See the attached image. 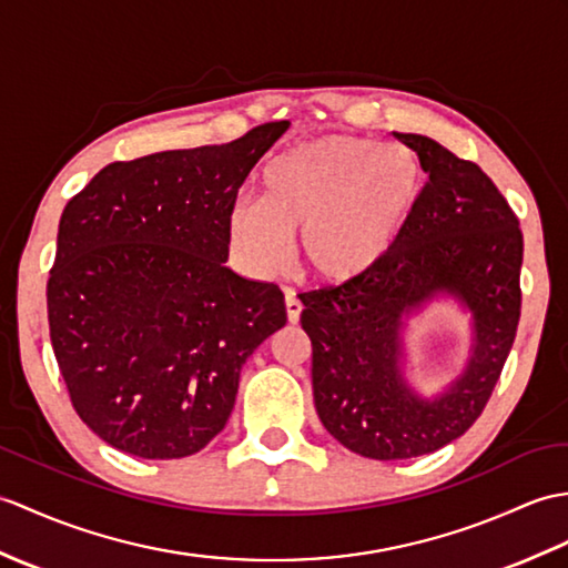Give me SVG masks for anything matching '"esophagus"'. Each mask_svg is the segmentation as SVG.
Segmentation results:
<instances>
[{
  "label": "esophagus",
  "instance_id": "esophagus-1",
  "mask_svg": "<svg viewBox=\"0 0 568 568\" xmlns=\"http://www.w3.org/2000/svg\"><path fill=\"white\" fill-rule=\"evenodd\" d=\"M285 314H287V322L290 324H297L300 322L302 302L295 295H285Z\"/></svg>",
  "mask_w": 568,
  "mask_h": 568
}]
</instances>
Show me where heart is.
I'll return each instance as SVG.
<instances>
[{
    "label": "heart",
    "mask_w": 568,
    "mask_h": 568,
    "mask_svg": "<svg viewBox=\"0 0 568 568\" xmlns=\"http://www.w3.org/2000/svg\"><path fill=\"white\" fill-rule=\"evenodd\" d=\"M420 193L414 152L328 135L275 156L263 171V197L232 205L230 240L246 268L273 275L300 234L302 268L320 283L346 285L392 254Z\"/></svg>",
    "instance_id": "obj_1"
}]
</instances>
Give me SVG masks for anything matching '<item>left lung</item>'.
I'll list each match as a JSON object with an SVG mask.
<instances>
[{"label": "left lung", "mask_w": 568, "mask_h": 568, "mask_svg": "<svg viewBox=\"0 0 568 568\" xmlns=\"http://www.w3.org/2000/svg\"><path fill=\"white\" fill-rule=\"evenodd\" d=\"M428 174L392 254L338 287L302 295L312 341L314 406L334 438L371 459L440 450L484 412L520 320L523 232L484 171L426 135L394 133ZM453 298L470 314L466 371L440 393L405 377V322L430 301Z\"/></svg>", "instance_id": "8db88e82"}]
</instances>
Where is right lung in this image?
<instances>
[{"label":"right lung","mask_w":568,"mask_h":568,"mask_svg":"<svg viewBox=\"0 0 568 568\" xmlns=\"http://www.w3.org/2000/svg\"><path fill=\"white\" fill-rule=\"evenodd\" d=\"M287 128L113 162L64 205L50 341L74 412L115 450H203L227 424L242 365L285 326L278 285L224 261L236 193Z\"/></svg>","instance_id":"1"}]
</instances>
